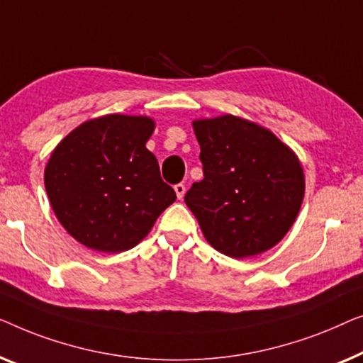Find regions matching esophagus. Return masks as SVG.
<instances>
[{"instance_id":"esophagus-1","label":"esophagus","mask_w":363,"mask_h":363,"mask_svg":"<svg viewBox=\"0 0 363 363\" xmlns=\"http://www.w3.org/2000/svg\"><path fill=\"white\" fill-rule=\"evenodd\" d=\"M174 191H176L177 199H182L184 194H186V186H184V184H176Z\"/></svg>"}]
</instances>
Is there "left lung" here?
Listing matches in <instances>:
<instances>
[{"mask_svg":"<svg viewBox=\"0 0 363 363\" xmlns=\"http://www.w3.org/2000/svg\"><path fill=\"white\" fill-rule=\"evenodd\" d=\"M203 179L186 197L203 237L242 259L281 242L304 199V171L291 147L264 126L235 115L192 121Z\"/></svg>","mask_w":363,"mask_h":363,"instance_id":"1","label":"left lung"}]
</instances>
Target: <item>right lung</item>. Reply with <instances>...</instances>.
<instances>
[{
    "label": "right lung",
    "mask_w": 363,
    "mask_h": 363,
    "mask_svg": "<svg viewBox=\"0 0 363 363\" xmlns=\"http://www.w3.org/2000/svg\"><path fill=\"white\" fill-rule=\"evenodd\" d=\"M155 128L151 116L104 115L84 121L50 152L44 169L50 207L86 248L136 247L176 201L146 147Z\"/></svg>",
    "instance_id": "obj_1"
}]
</instances>
